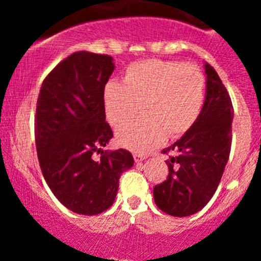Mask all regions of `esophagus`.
I'll list each match as a JSON object with an SVG mask.
<instances>
[{"instance_id":"obj_1","label":"esophagus","mask_w":261,"mask_h":261,"mask_svg":"<svg viewBox=\"0 0 261 261\" xmlns=\"http://www.w3.org/2000/svg\"><path fill=\"white\" fill-rule=\"evenodd\" d=\"M134 159H135L136 163H141V162H144L146 158L143 156V155H140V154H134Z\"/></svg>"}]
</instances>
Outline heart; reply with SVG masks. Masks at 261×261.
<instances>
[{"label": "heart", "mask_w": 261, "mask_h": 261, "mask_svg": "<svg viewBox=\"0 0 261 261\" xmlns=\"http://www.w3.org/2000/svg\"><path fill=\"white\" fill-rule=\"evenodd\" d=\"M206 80L196 67L178 62L144 60L126 69L123 82L110 81L105 87V111L117 127L132 118L144 103L141 119L117 130V141L128 150L145 154L165 139L188 133L201 114Z\"/></svg>", "instance_id": "heart-1"}]
</instances>
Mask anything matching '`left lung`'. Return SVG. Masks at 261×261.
I'll use <instances>...</instances> for the list:
<instances>
[{
  "label": "left lung",
  "instance_id": "1",
  "mask_svg": "<svg viewBox=\"0 0 261 261\" xmlns=\"http://www.w3.org/2000/svg\"><path fill=\"white\" fill-rule=\"evenodd\" d=\"M206 96L196 123L163 151H174L165 160L167 180L154 187V201L163 212L187 217L201 211L220 184L231 150L233 107L217 72L203 63Z\"/></svg>",
  "mask_w": 261,
  "mask_h": 261
}]
</instances>
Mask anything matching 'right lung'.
Instances as JSON below:
<instances>
[{
	"mask_svg": "<svg viewBox=\"0 0 261 261\" xmlns=\"http://www.w3.org/2000/svg\"><path fill=\"white\" fill-rule=\"evenodd\" d=\"M114 70L110 55L73 53L49 73L38 97L35 143L44 179L60 203L78 215L109 210L121 174L134 165L127 150L103 151L114 138L103 99ZM96 152H101L98 161Z\"/></svg>",
	"mask_w": 261,
	"mask_h": 261,
	"instance_id": "1",
	"label": "right lung"
}]
</instances>
